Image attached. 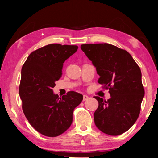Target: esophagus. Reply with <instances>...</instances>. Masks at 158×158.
<instances>
[{
	"label": "esophagus",
	"instance_id": "34e87169",
	"mask_svg": "<svg viewBox=\"0 0 158 158\" xmlns=\"http://www.w3.org/2000/svg\"><path fill=\"white\" fill-rule=\"evenodd\" d=\"M89 99V96L86 95H84L83 96V102H85V101Z\"/></svg>",
	"mask_w": 158,
	"mask_h": 158
}]
</instances>
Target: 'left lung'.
<instances>
[{"label": "left lung", "instance_id": "8db88e82", "mask_svg": "<svg viewBox=\"0 0 158 158\" xmlns=\"http://www.w3.org/2000/svg\"><path fill=\"white\" fill-rule=\"evenodd\" d=\"M81 49L96 68L98 82L110 94L107 101L94 96L98 102L94 123L103 133L121 135L140 114L145 94L140 67L128 52L113 44H84Z\"/></svg>", "mask_w": 158, "mask_h": 158}]
</instances>
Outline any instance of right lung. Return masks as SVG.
<instances>
[{
  "label": "right lung",
  "instance_id": "obj_1",
  "mask_svg": "<svg viewBox=\"0 0 158 158\" xmlns=\"http://www.w3.org/2000/svg\"><path fill=\"white\" fill-rule=\"evenodd\" d=\"M77 45L50 44L32 52L21 70L19 95L30 125L48 137L62 134L72 123L74 109L82 94L69 91L62 98L53 93L55 81L62 77L63 63L76 52Z\"/></svg>",
  "mask_w": 158,
  "mask_h": 158
}]
</instances>
